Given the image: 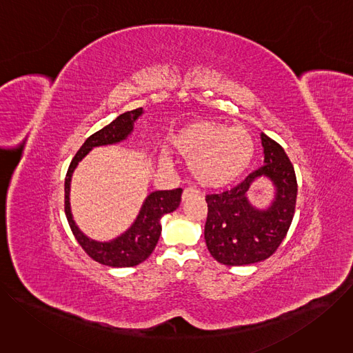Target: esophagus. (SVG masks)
I'll list each match as a JSON object with an SVG mask.
<instances>
[{
    "label": "esophagus",
    "instance_id": "1",
    "mask_svg": "<svg viewBox=\"0 0 353 353\" xmlns=\"http://www.w3.org/2000/svg\"><path fill=\"white\" fill-rule=\"evenodd\" d=\"M195 195H198V190H195V188H192V187H185L184 191H183L181 199H183V201H187L188 198L195 196Z\"/></svg>",
    "mask_w": 353,
    "mask_h": 353
}]
</instances>
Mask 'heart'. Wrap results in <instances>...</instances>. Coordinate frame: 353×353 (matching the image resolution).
Wrapping results in <instances>:
<instances>
[{"label": "heart", "mask_w": 353, "mask_h": 353, "mask_svg": "<svg viewBox=\"0 0 353 353\" xmlns=\"http://www.w3.org/2000/svg\"><path fill=\"white\" fill-rule=\"evenodd\" d=\"M170 146L188 159L194 179L205 187L219 188L239 180L256 157V142L243 127L199 120L181 127L170 138ZM162 161H168L163 155Z\"/></svg>", "instance_id": "b5f03b06"}]
</instances>
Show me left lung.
<instances>
[{
    "mask_svg": "<svg viewBox=\"0 0 353 353\" xmlns=\"http://www.w3.org/2000/svg\"><path fill=\"white\" fill-rule=\"evenodd\" d=\"M264 166L239 185L205 196L208 218L205 241L211 256L225 265H248L271 257L285 239L296 207L297 181L283 148L261 132ZM268 178L276 188L272 205L260 210L250 204L249 188Z\"/></svg>",
    "mask_w": 353,
    "mask_h": 353,
    "instance_id": "obj_1",
    "label": "left lung"
}]
</instances>
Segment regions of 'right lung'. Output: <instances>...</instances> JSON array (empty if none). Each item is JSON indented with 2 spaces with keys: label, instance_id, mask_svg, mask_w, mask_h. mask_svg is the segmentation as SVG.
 I'll return each mask as SVG.
<instances>
[{
  "label": "right lung",
  "instance_id": "obj_1",
  "mask_svg": "<svg viewBox=\"0 0 353 353\" xmlns=\"http://www.w3.org/2000/svg\"><path fill=\"white\" fill-rule=\"evenodd\" d=\"M142 108L125 112L113 120L109 125L92 134L74 157L65 176V215L75 239L90 259L114 268L135 267L152 254L162 232L161 219L163 215L170 214L179 208L183 190L176 188L150 192L145 198L137 219L123 234L110 241H97L83 234L75 225L70 204L71 177L78 163L93 148L113 145L127 139L128 135H131L134 131V123L139 116H142Z\"/></svg>",
  "mask_w": 353,
  "mask_h": 353
}]
</instances>
